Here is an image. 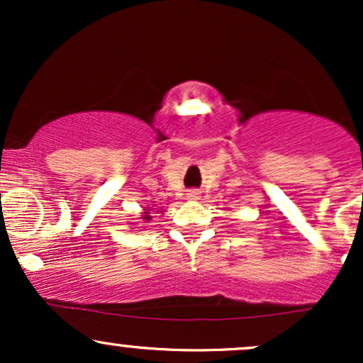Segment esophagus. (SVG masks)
<instances>
[{
    "mask_svg": "<svg viewBox=\"0 0 363 363\" xmlns=\"http://www.w3.org/2000/svg\"><path fill=\"white\" fill-rule=\"evenodd\" d=\"M186 198H187V199H191V201H196V199L201 198V193H199L198 189H191V191H187Z\"/></svg>",
    "mask_w": 363,
    "mask_h": 363,
    "instance_id": "esophagus-1",
    "label": "esophagus"
}]
</instances>
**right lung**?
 I'll list each match as a JSON object with an SVG mask.
<instances>
[{"label":"right lung","instance_id":"obj_1","mask_svg":"<svg viewBox=\"0 0 363 363\" xmlns=\"http://www.w3.org/2000/svg\"><path fill=\"white\" fill-rule=\"evenodd\" d=\"M153 210H155V208H153ZM150 211H152V210H150V208H145L143 215H141V222H140V223H135V225H140L138 228H143V225L148 223L150 220H152V215H150ZM160 211H162V210H160Z\"/></svg>","mask_w":363,"mask_h":363}]
</instances>
